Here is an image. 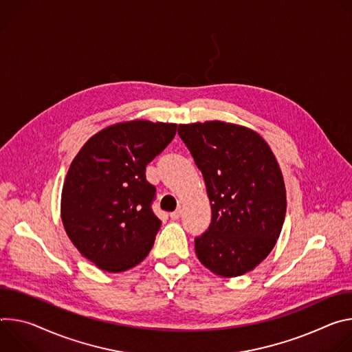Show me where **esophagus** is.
I'll list each match as a JSON object with an SVG mask.
<instances>
[{"label": "esophagus", "mask_w": 352, "mask_h": 352, "mask_svg": "<svg viewBox=\"0 0 352 352\" xmlns=\"http://www.w3.org/2000/svg\"><path fill=\"white\" fill-rule=\"evenodd\" d=\"M180 215H182V211H180V210H177V211H173V212H170V218H172L173 221L179 219V218H180Z\"/></svg>", "instance_id": "1"}]
</instances>
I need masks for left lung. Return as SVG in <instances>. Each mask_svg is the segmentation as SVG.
Wrapping results in <instances>:
<instances>
[{
  "mask_svg": "<svg viewBox=\"0 0 352 352\" xmlns=\"http://www.w3.org/2000/svg\"><path fill=\"white\" fill-rule=\"evenodd\" d=\"M179 137L201 170L211 223L194 239L199 260L221 277H238L276 246L287 211L274 153L253 130L222 122L180 124Z\"/></svg>",
  "mask_w": 352,
  "mask_h": 352,
  "instance_id": "obj_1",
  "label": "left lung"
}]
</instances>
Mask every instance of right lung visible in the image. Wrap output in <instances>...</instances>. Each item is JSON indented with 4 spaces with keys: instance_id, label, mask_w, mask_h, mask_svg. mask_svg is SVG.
I'll return each mask as SVG.
<instances>
[{
    "instance_id": "add662e5",
    "label": "right lung",
    "mask_w": 352,
    "mask_h": 352,
    "mask_svg": "<svg viewBox=\"0 0 352 352\" xmlns=\"http://www.w3.org/2000/svg\"><path fill=\"white\" fill-rule=\"evenodd\" d=\"M176 124L135 120L110 126L74 158L61 194V219L80 253L109 272L141 263L161 219L145 168L175 138Z\"/></svg>"
}]
</instances>
